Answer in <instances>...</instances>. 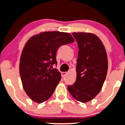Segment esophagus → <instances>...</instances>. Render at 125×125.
Listing matches in <instances>:
<instances>
[{"label":"esophagus","instance_id":"34e87169","mask_svg":"<svg viewBox=\"0 0 125 125\" xmlns=\"http://www.w3.org/2000/svg\"><path fill=\"white\" fill-rule=\"evenodd\" d=\"M61 74H62V77H64L65 76H66V74H67V72H62Z\"/></svg>","mask_w":125,"mask_h":125}]
</instances>
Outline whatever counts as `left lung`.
Segmentation results:
<instances>
[{"instance_id":"8db88e82","label":"left lung","mask_w":125,"mask_h":125,"mask_svg":"<svg viewBox=\"0 0 125 125\" xmlns=\"http://www.w3.org/2000/svg\"><path fill=\"white\" fill-rule=\"evenodd\" d=\"M78 44L76 82L68 86L75 100L87 103L100 93L106 79L108 68L107 55L101 40L95 34L74 32Z\"/></svg>"}]
</instances>
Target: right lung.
Here are the masks:
<instances>
[{
  "label": "right lung",
  "instance_id": "right-lung-1",
  "mask_svg": "<svg viewBox=\"0 0 125 125\" xmlns=\"http://www.w3.org/2000/svg\"><path fill=\"white\" fill-rule=\"evenodd\" d=\"M74 42L69 33L41 32L27 42L21 55L19 73L23 88L32 101L42 103L54 93L61 79L56 69V52L61 46Z\"/></svg>",
  "mask_w": 125,
  "mask_h": 125
}]
</instances>
